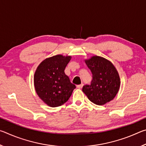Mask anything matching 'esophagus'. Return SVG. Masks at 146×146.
Returning <instances> with one entry per match:
<instances>
[{
	"label": "esophagus",
	"instance_id": "obj_1",
	"mask_svg": "<svg viewBox=\"0 0 146 146\" xmlns=\"http://www.w3.org/2000/svg\"><path fill=\"white\" fill-rule=\"evenodd\" d=\"M82 87H83V84H81L77 86V88H78V89H81Z\"/></svg>",
	"mask_w": 146,
	"mask_h": 146
}]
</instances>
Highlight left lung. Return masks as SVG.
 Masks as SVG:
<instances>
[{"label":"left lung","instance_id":"8db88e82","mask_svg":"<svg viewBox=\"0 0 146 146\" xmlns=\"http://www.w3.org/2000/svg\"><path fill=\"white\" fill-rule=\"evenodd\" d=\"M84 61L92 73L93 80L91 85L83 86L82 91L91 102L104 105L112 100L118 92L119 74L111 62L102 56L95 55Z\"/></svg>","mask_w":146,"mask_h":146}]
</instances>
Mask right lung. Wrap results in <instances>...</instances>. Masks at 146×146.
Here are the masks:
<instances>
[{
    "label": "right lung",
    "mask_w": 146,
    "mask_h": 146,
    "mask_svg": "<svg viewBox=\"0 0 146 146\" xmlns=\"http://www.w3.org/2000/svg\"><path fill=\"white\" fill-rule=\"evenodd\" d=\"M71 58V56L62 55L47 58L39 64L35 72L36 93L50 107H58L67 102L76 88L64 73Z\"/></svg>",
    "instance_id": "add662e5"
}]
</instances>
